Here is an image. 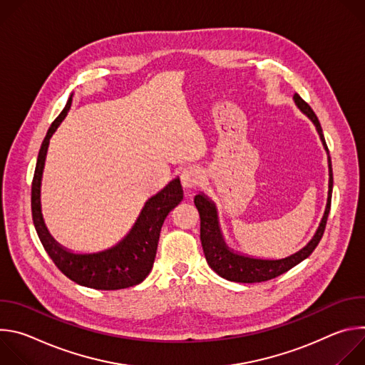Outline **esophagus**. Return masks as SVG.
<instances>
[{
  "label": "esophagus",
  "mask_w": 365,
  "mask_h": 365,
  "mask_svg": "<svg viewBox=\"0 0 365 365\" xmlns=\"http://www.w3.org/2000/svg\"><path fill=\"white\" fill-rule=\"evenodd\" d=\"M180 180H182V185L183 187L186 189H192V187H196L202 183L203 180V172L196 168V166H189L186 168L182 175H180Z\"/></svg>",
  "instance_id": "34e87169"
}]
</instances>
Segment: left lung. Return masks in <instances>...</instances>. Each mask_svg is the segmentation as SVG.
<instances>
[{
	"instance_id": "obj_1",
	"label": "left lung",
	"mask_w": 365,
	"mask_h": 365,
	"mask_svg": "<svg viewBox=\"0 0 365 365\" xmlns=\"http://www.w3.org/2000/svg\"><path fill=\"white\" fill-rule=\"evenodd\" d=\"M293 101L296 103V107L317 127L319 138H321L324 148L327 150V154H328L329 185H328V199H327L324 217H322L319 227H318L317 232L314 234V237H312L310 241L304 247H302L299 251H296L284 258H258V257L238 252V251L232 250L225 242V238H224V234H222L221 225H220L217 205L205 193H197L195 196V205L197 207V212L200 217V242H202L205 258H206L207 264H210V267L217 274H220L221 277H224L230 282L259 283V282L272 280V279L289 272L292 267L297 266L299 263L303 262V259H306L312 252H314V250L317 248V245L319 244V241L324 235L329 210H331V197H332V186H334L332 163H331V158H329V150L325 143L322 127H321L319 120H318L317 114L314 113V110H312L297 93L293 95Z\"/></svg>"
}]
</instances>
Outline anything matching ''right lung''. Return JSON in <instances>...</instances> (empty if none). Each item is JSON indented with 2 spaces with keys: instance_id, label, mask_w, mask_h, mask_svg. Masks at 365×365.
Listing matches in <instances>:
<instances>
[{
  "instance_id": "1",
  "label": "right lung",
  "mask_w": 365,
  "mask_h": 365,
  "mask_svg": "<svg viewBox=\"0 0 365 365\" xmlns=\"http://www.w3.org/2000/svg\"><path fill=\"white\" fill-rule=\"evenodd\" d=\"M72 95L61 115L51 123L38 151L33 185L31 212L37 235L58 269L72 282L98 290H118L141 283L153 269L162 225L169 212L183 199L180 179L176 178L160 192L148 197L127 235L115 245L96 252H73L50 235L41 214V178L51 135L68 115Z\"/></svg>"
}]
</instances>
